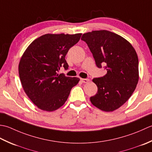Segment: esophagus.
Segmentation results:
<instances>
[{
  "mask_svg": "<svg viewBox=\"0 0 152 152\" xmlns=\"http://www.w3.org/2000/svg\"><path fill=\"white\" fill-rule=\"evenodd\" d=\"M80 80H81L83 83H88L90 79H80Z\"/></svg>",
  "mask_w": 152,
  "mask_h": 152,
  "instance_id": "obj_1",
  "label": "esophagus"
}]
</instances>
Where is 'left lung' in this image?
I'll return each mask as SVG.
<instances>
[{"label": "left lung", "instance_id": "1", "mask_svg": "<svg viewBox=\"0 0 152 152\" xmlns=\"http://www.w3.org/2000/svg\"><path fill=\"white\" fill-rule=\"evenodd\" d=\"M96 65H105L107 73L92 79L98 92L91 97V103L104 111L118 109L131 96L138 84V59L131 43L109 31H92L83 34Z\"/></svg>", "mask_w": 152, "mask_h": 152}]
</instances>
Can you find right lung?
Instances as JSON below:
<instances>
[{
    "mask_svg": "<svg viewBox=\"0 0 152 152\" xmlns=\"http://www.w3.org/2000/svg\"><path fill=\"white\" fill-rule=\"evenodd\" d=\"M81 35L46 34L31 43L21 58L18 71L21 85L27 96L39 109L58 110L79 83L77 77H66L58 72L61 67L68 69L65 57Z\"/></svg>",
    "mask_w": 152,
    "mask_h": 152,
    "instance_id": "add662e5",
    "label": "right lung"
}]
</instances>
